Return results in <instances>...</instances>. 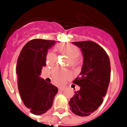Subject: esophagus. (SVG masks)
I'll list each match as a JSON object with an SVG mask.
<instances>
[{"mask_svg": "<svg viewBox=\"0 0 127 127\" xmlns=\"http://www.w3.org/2000/svg\"><path fill=\"white\" fill-rule=\"evenodd\" d=\"M64 89V88H63V87H60V88H58V91H63Z\"/></svg>", "mask_w": 127, "mask_h": 127, "instance_id": "obj_1", "label": "esophagus"}]
</instances>
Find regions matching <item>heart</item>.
I'll use <instances>...</instances> for the list:
<instances>
[{"label":"heart","mask_w":127,"mask_h":127,"mask_svg":"<svg viewBox=\"0 0 127 127\" xmlns=\"http://www.w3.org/2000/svg\"><path fill=\"white\" fill-rule=\"evenodd\" d=\"M56 50L58 53L66 55L69 57V63L71 66H76L79 64L78 56L80 54L79 48L74 45L70 43H61L56 46ZM56 62V56L52 52L48 53L45 58V63L49 66H53ZM70 78L69 72L63 69H54L52 72V79L53 82L57 85H62Z\"/></svg>","instance_id":"1"}]
</instances>
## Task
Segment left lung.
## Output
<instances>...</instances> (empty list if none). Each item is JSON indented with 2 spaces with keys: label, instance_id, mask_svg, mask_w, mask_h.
<instances>
[{
  "label": "left lung",
  "instance_id": "obj_1",
  "mask_svg": "<svg viewBox=\"0 0 127 127\" xmlns=\"http://www.w3.org/2000/svg\"><path fill=\"white\" fill-rule=\"evenodd\" d=\"M80 48L84 63L80 76L73 82L80 91L69 101L71 112L80 116H87L101 105L108 88L111 66L109 56L102 47L92 41L72 42Z\"/></svg>",
  "mask_w": 127,
  "mask_h": 127
}]
</instances>
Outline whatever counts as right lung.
Instances as JSON below:
<instances>
[{
  "mask_svg": "<svg viewBox=\"0 0 127 127\" xmlns=\"http://www.w3.org/2000/svg\"><path fill=\"white\" fill-rule=\"evenodd\" d=\"M55 41L34 39L26 43L20 52L16 73L18 90L22 100L32 114L41 115L52 107L58 88L39 77L47 50Z\"/></svg>",
  "mask_w": 127,
  "mask_h": 127,
  "instance_id": "add662e5",
  "label": "right lung"
}]
</instances>
